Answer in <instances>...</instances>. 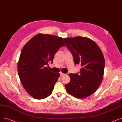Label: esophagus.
<instances>
[{"mask_svg": "<svg viewBox=\"0 0 122 122\" xmlns=\"http://www.w3.org/2000/svg\"><path fill=\"white\" fill-rule=\"evenodd\" d=\"M65 74H63V73H60V76H65Z\"/></svg>", "mask_w": 122, "mask_h": 122, "instance_id": "esophagus-1", "label": "esophagus"}]
</instances>
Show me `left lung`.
I'll return each mask as SVG.
<instances>
[{"label":"left lung","mask_w":122,"mask_h":122,"mask_svg":"<svg viewBox=\"0 0 122 122\" xmlns=\"http://www.w3.org/2000/svg\"><path fill=\"white\" fill-rule=\"evenodd\" d=\"M64 40L74 57L75 64L81 67L79 75L69 74L71 80L65 85L66 91L76 98H86L97 91L103 80V53L98 45L88 37H65Z\"/></svg>","instance_id":"obj_1"}]
</instances>
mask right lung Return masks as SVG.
<instances>
[{"label": "right lung", "instance_id": "right-lung-1", "mask_svg": "<svg viewBox=\"0 0 122 122\" xmlns=\"http://www.w3.org/2000/svg\"><path fill=\"white\" fill-rule=\"evenodd\" d=\"M61 46H65L62 37L43 34L36 35L24 46L18 73L24 88L33 98L44 99L52 93L60 75L50 71L46 66L52 62Z\"/></svg>", "mask_w": 122, "mask_h": 122}]
</instances>
